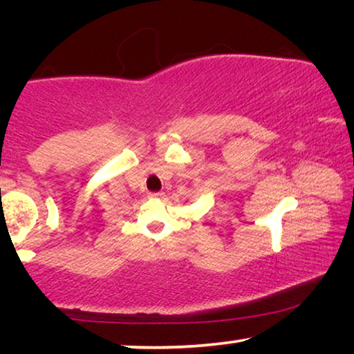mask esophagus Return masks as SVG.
<instances>
[{
  "label": "esophagus",
  "mask_w": 354,
  "mask_h": 354,
  "mask_svg": "<svg viewBox=\"0 0 354 354\" xmlns=\"http://www.w3.org/2000/svg\"><path fill=\"white\" fill-rule=\"evenodd\" d=\"M164 192H151V194H149V198H164Z\"/></svg>",
  "instance_id": "esophagus-1"
}]
</instances>
